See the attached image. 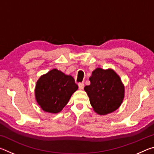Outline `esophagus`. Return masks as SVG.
<instances>
[{"label": "esophagus", "mask_w": 154, "mask_h": 154, "mask_svg": "<svg viewBox=\"0 0 154 154\" xmlns=\"http://www.w3.org/2000/svg\"><path fill=\"white\" fill-rule=\"evenodd\" d=\"M78 86H79V89L83 90V88H84V83H78Z\"/></svg>", "instance_id": "esophagus-1"}]
</instances>
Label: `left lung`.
<instances>
[{
  "label": "left lung",
  "instance_id": "8db88e82",
  "mask_svg": "<svg viewBox=\"0 0 154 154\" xmlns=\"http://www.w3.org/2000/svg\"><path fill=\"white\" fill-rule=\"evenodd\" d=\"M89 79L90 85L85 86L84 90L96 113L106 115L119 107L124 96V87L113 70L97 68Z\"/></svg>",
  "mask_w": 154,
  "mask_h": 154
}]
</instances>
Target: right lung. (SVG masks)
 Instances as JSON below:
<instances>
[{
	"instance_id": "1",
	"label": "right lung",
	"mask_w": 154,
	"mask_h": 154,
	"mask_svg": "<svg viewBox=\"0 0 154 154\" xmlns=\"http://www.w3.org/2000/svg\"><path fill=\"white\" fill-rule=\"evenodd\" d=\"M77 89L71 75L54 69L42 75L36 82V100L43 111L56 113L66 106Z\"/></svg>"
}]
</instances>
